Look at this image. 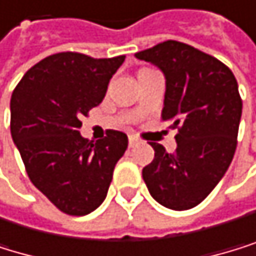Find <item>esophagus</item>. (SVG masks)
I'll use <instances>...</instances> for the list:
<instances>
[{"label":"esophagus","instance_id":"esophagus-1","mask_svg":"<svg viewBox=\"0 0 256 256\" xmlns=\"http://www.w3.org/2000/svg\"><path fill=\"white\" fill-rule=\"evenodd\" d=\"M136 143H138V138H136V136H134V135H130V136H129V146H130V148H134Z\"/></svg>","mask_w":256,"mask_h":256}]
</instances>
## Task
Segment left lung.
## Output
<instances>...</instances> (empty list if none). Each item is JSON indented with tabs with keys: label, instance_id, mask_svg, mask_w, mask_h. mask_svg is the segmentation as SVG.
Instances as JSON below:
<instances>
[{
	"label": "left lung",
	"instance_id": "left-lung-1",
	"mask_svg": "<svg viewBox=\"0 0 256 256\" xmlns=\"http://www.w3.org/2000/svg\"><path fill=\"white\" fill-rule=\"evenodd\" d=\"M166 79L162 120L177 129L172 154L149 143L156 156L143 168L150 196L171 210L199 205L224 177L238 144L242 100L232 70L192 46L166 40L135 54Z\"/></svg>",
	"mask_w": 256,
	"mask_h": 256
}]
</instances>
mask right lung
<instances>
[{"label": "right lung", "mask_w": 256, "mask_h": 256, "mask_svg": "<svg viewBox=\"0 0 256 256\" xmlns=\"http://www.w3.org/2000/svg\"><path fill=\"white\" fill-rule=\"evenodd\" d=\"M124 58L57 52L28 70L12 93V140L34 186L62 213L84 216L104 202L129 144L120 130L96 143L79 132L80 118L102 102Z\"/></svg>", "instance_id": "obj_1"}]
</instances>
